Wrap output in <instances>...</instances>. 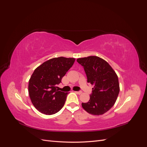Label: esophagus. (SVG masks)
I'll use <instances>...</instances> for the list:
<instances>
[{
	"label": "esophagus",
	"instance_id": "1",
	"mask_svg": "<svg viewBox=\"0 0 147 147\" xmlns=\"http://www.w3.org/2000/svg\"><path fill=\"white\" fill-rule=\"evenodd\" d=\"M75 92L76 93V94H81L82 93V91H75Z\"/></svg>",
	"mask_w": 147,
	"mask_h": 147
}]
</instances>
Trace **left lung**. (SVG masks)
<instances>
[{
	"instance_id": "8db88e82",
	"label": "left lung",
	"mask_w": 147,
	"mask_h": 147,
	"mask_svg": "<svg viewBox=\"0 0 147 147\" xmlns=\"http://www.w3.org/2000/svg\"><path fill=\"white\" fill-rule=\"evenodd\" d=\"M77 61L83 67L88 83L94 86L90 100L82 103V107L93 115L106 113L114 105L119 92L117 74L107 62L99 57L88 56Z\"/></svg>"
}]
</instances>
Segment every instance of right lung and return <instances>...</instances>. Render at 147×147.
I'll return each mask as SVG.
<instances>
[{"label": "right lung", "mask_w": 147, "mask_h": 147, "mask_svg": "<svg viewBox=\"0 0 147 147\" xmlns=\"http://www.w3.org/2000/svg\"><path fill=\"white\" fill-rule=\"evenodd\" d=\"M75 60L64 57H55L35 69L29 81L28 91L31 102L40 112L53 115L63 107L69 92L59 91L57 85Z\"/></svg>", "instance_id": "right-lung-1"}]
</instances>
